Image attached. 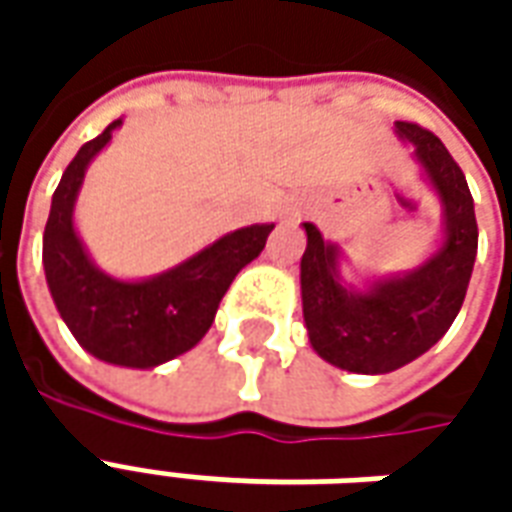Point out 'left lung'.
I'll return each instance as SVG.
<instances>
[{"label": "left lung", "instance_id": "left-lung-1", "mask_svg": "<svg viewBox=\"0 0 512 512\" xmlns=\"http://www.w3.org/2000/svg\"><path fill=\"white\" fill-rule=\"evenodd\" d=\"M397 134L414 145L430 186L444 205V244L417 271L378 279L354 290L340 279V249L304 222L301 304L312 348L329 365L351 373H392L414 362L447 334L461 310L477 257V219L461 167L436 134L397 120Z\"/></svg>", "mask_w": 512, "mask_h": 512}]
</instances>
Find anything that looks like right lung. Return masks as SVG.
<instances>
[{"label":"right lung","mask_w":512,"mask_h":512,"mask_svg":"<svg viewBox=\"0 0 512 512\" xmlns=\"http://www.w3.org/2000/svg\"><path fill=\"white\" fill-rule=\"evenodd\" d=\"M120 123H109L104 134L84 142L62 172L43 233V268L62 321L87 354L109 365L147 370L200 343L235 274L263 252L274 224H252L222 235L153 279L123 282L104 274L73 230V202L84 169Z\"/></svg>","instance_id":"right-lung-1"}]
</instances>
